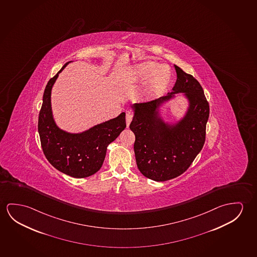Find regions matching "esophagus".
I'll list each match as a JSON object with an SVG mask.
<instances>
[{
	"label": "esophagus",
	"instance_id": "34e87169",
	"mask_svg": "<svg viewBox=\"0 0 257 257\" xmlns=\"http://www.w3.org/2000/svg\"><path fill=\"white\" fill-rule=\"evenodd\" d=\"M133 117H134L133 112L130 110H126V112H125V121H126L127 126H129V124L133 120Z\"/></svg>",
	"mask_w": 257,
	"mask_h": 257
}]
</instances>
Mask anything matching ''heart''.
<instances>
[{
	"instance_id": "1",
	"label": "heart",
	"mask_w": 257,
	"mask_h": 257,
	"mask_svg": "<svg viewBox=\"0 0 257 257\" xmlns=\"http://www.w3.org/2000/svg\"><path fill=\"white\" fill-rule=\"evenodd\" d=\"M133 76L141 83L147 82L148 94L155 97L166 91L172 80V71L165 64L146 61L134 67Z\"/></svg>"
}]
</instances>
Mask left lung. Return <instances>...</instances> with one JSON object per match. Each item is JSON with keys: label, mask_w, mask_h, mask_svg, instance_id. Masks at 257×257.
Masks as SVG:
<instances>
[{"label": "left lung", "mask_w": 257, "mask_h": 257, "mask_svg": "<svg viewBox=\"0 0 257 257\" xmlns=\"http://www.w3.org/2000/svg\"><path fill=\"white\" fill-rule=\"evenodd\" d=\"M177 80L173 92L159 99L133 105L135 115L130 129L135 135V158L145 177L165 182L183 174L205 144L209 103L193 75L174 66ZM184 92L190 101L186 117L169 127L158 116L156 109L173 94Z\"/></svg>", "instance_id": "obj_1"}]
</instances>
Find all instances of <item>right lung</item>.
Returning <instances> with one entry per match:
<instances>
[{"label":"right lung","instance_id":"obj_1","mask_svg":"<svg viewBox=\"0 0 257 257\" xmlns=\"http://www.w3.org/2000/svg\"><path fill=\"white\" fill-rule=\"evenodd\" d=\"M62 68L49 80L38 117V133L45 158L57 170L75 178H85L102 166L107 147L126 127L125 113L99 123L78 135L67 134L56 125L52 117L51 91Z\"/></svg>","mask_w":257,"mask_h":257}]
</instances>
